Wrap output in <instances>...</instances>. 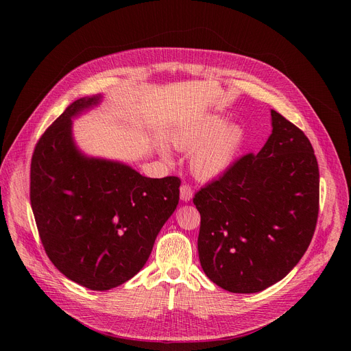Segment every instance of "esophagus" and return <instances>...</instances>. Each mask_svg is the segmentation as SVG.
<instances>
[{"label":"esophagus","instance_id":"1","mask_svg":"<svg viewBox=\"0 0 351 351\" xmlns=\"http://www.w3.org/2000/svg\"><path fill=\"white\" fill-rule=\"evenodd\" d=\"M193 196V189L191 185H188V183H183V185L180 186V199L183 202H189Z\"/></svg>","mask_w":351,"mask_h":351}]
</instances>
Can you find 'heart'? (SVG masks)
Masks as SVG:
<instances>
[{"label": "heart", "mask_w": 351, "mask_h": 351, "mask_svg": "<svg viewBox=\"0 0 351 351\" xmlns=\"http://www.w3.org/2000/svg\"><path fill=\"white\" fill-rule=\"evenodd\" d=\"M246 141L245 129L239 123H228L222 115L199 117L178 128L172 143L189 155V168L199 180H212L223 175L237 158ZM163 156L169 158L163 151Z\"/></svg>", "instance_id": "1"}]
</instances>
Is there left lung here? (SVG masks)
Instances as JSON below:
<instances>
[{
    "label": "left lung",
    "mask_w": 351,
    "mask_h": 351,
    "mask_svg": "<svg viewBox=\"0 0 351 351\" xmlns=\"http://www.w3.org/2000/svg\"><path fill=\"white\" fill-rule=\"evenodd\" d=\"M257 155L237 159L195 193L197 252L208 278L232 293L278 283L299 263L319 216V165L302 129L271 109Z\"/></svg>",
    "instance_id": "obj_1"
}]
</instances>
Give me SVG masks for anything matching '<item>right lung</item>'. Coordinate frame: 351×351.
I'll list each match as a JSON object with an SVG mask.
<instances>
[{"label":"right lung","instance_id":"right-lung-1","mask_svg":"<svg viewBox=\"0 0 351 351\" xmlns=\"http://www.w3.org/2000/svg\"><path fill=\"white\" fill-rule=\"evenodd\" d=\"M98 101L72 102L36 142L29 200L53 266L86 289L109 290L145 266L179 204L180 179L145 178L123 163L80 154L71 118Z\"/></svg>","mask_w":351,"mask_h":351}]
</instances>
